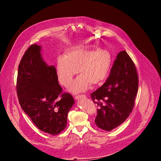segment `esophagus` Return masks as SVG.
<instances>
[{
  "label": "esophagus",
  "instance_id": "esophagus-1",
  "mask_svg": "<svg viewBox=\"0 0 161 161\" xmlns=\"http://www.w3.org/2000/svg\"><path fill=\"white\" fill-rule=\"evenodd\" d=\"M86 96L85 95H76L75 97V98L76 100H79V99H82V98H86Z\"/></svg>",
  "mask_w": 161,
  "mask_h": 161
}]
</instances>
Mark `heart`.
Wrapping results in <instances>:
<instances>
[{
	"label": "heart",
	"mask_w": 161,
	"mask_h": 161,
	"mask_svg": "<svg viewBox=\"0 0 161 161\" xmlns=\"http://www.w3.org/2000/svg\"><path fill=\"white\" fill-rule=\"evenodd\" d=\"M112 62L111 53L107 50L93 51L91 47L78 46L65 52L56 63L58 82L69 87L76 69L80 75L73 82L70 91L74 93L84 92L93 86L101 85L108 77Z\"/></svg>",
	"instance_id": "heart-1"
}]
</instances>
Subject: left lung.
<instances>
[{"label": "left lung", "instance_id": "8db88e82", "mask_svg": "<svg viewBox=\"0 0 161 161\" xmlns=\"http://www.w3.org/2000/svg\"><path fill=\"white\" fill-rule=\"evenodd\" d=\"M138 90V76L134 62L125 50L114 61L105 83L91 94L99 107L95 123L97 127L111 131L127 119L132 111Z\"/></svg>", "mask_w": 161, "mask_h": 161}]
</instances>
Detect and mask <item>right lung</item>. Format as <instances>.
I'll use <instances>...</instances> for the list:
<instances>
[{"label":"right lung","instance_id":"add662e5","mask_svg":"<svg viewBox=\"0 0 161 161\" xmlns=\"http://www.w3.org/2000/svg\"><path fill=\"white\" fill-rule=\"evenodd\" d=\"M41 46L28 47L19 63L17 93L22 109L41 131L52 135L66 128L68 113L75 103L72 96L62 92L56 70L47 66Z\"/></svg>","mask_w":161,"mask_h":161}]
</instances>
